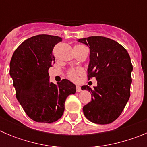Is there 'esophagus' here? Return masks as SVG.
<instances>
[{
	"instance_id": "1",
	"label": "esophagus",
	"mask_w": 147,
	"mask_h": 147,
	"mask_svg": "<svg viewBox=\"0 0 147 147\" xmlns=\"http://www.w3.org/2000/svg\"><path fill=\"white\" fill-rule=\"evenodd\" d=\"M76 92H78V93H79V92H80V91H81V90H82L81 87L79 86V85H77V86H76Z\"/></svg>"
}]
</instances>
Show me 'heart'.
Instances as JSON below:
<instances>
[{
    "instance_id": "b5f03b06",
    "label": "heart",
    "mask_w": 147,
    "mask_h": 147,
    "mask_svg": "<svg viewBox=\"0 0 147 147\" xmlns=\"http://www.w3.org/2000/svg\"><path fill=\"white\" fill-rule=\"evenodd\" d=\"M76 49H84L85 48L84 45H76ZM83 73L82 69L81 68H76V69H71L69 70V71H67V77L69 78L70 80H72V81H76L78 79V76L80 74H82Z\"/></svg>"
}]
</instances>
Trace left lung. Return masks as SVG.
Masks as SVG:
<instances>
[{
    "mask_svg": "<svg viewBox=\"0 0 147 147\" xmlns=\"http://www.w3.org/2000/svg\"><path fill=\"white\" fill-rule=\"evenodd\" d=\"M90 48L88 79L97 80L91 89V101L83 107L85 117L93 123L107 124L119 117L130 96L132 65L127 51L113 40L102 36L80 39Z\"/></svg>",
    "mask_w": 147,
    "mask_h": 147,
    "instance_id": "left-lung-1",
    "label": "left lung"
}]
</instances>
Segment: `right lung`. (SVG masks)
<instances>
[{"mask_svg": "<svg viewBox=\"0 0 147 147\" xmlns=\"http://www.w3.org/2000/svg\"><path fill=\"white\" fill-rule=\"evenodd\" d=\"M61 41L58 36L36 35L22 42L11 59L9 74L16 97L34 121H57L64 113L67 97L76 93L75 85L66 79L57 85L49 81V67L55 62L53 49Z\"/></svg>", "mask_w": 147, "mask_h": 147, "instance_id": "1", "label": "right lung"}]
</instances>
